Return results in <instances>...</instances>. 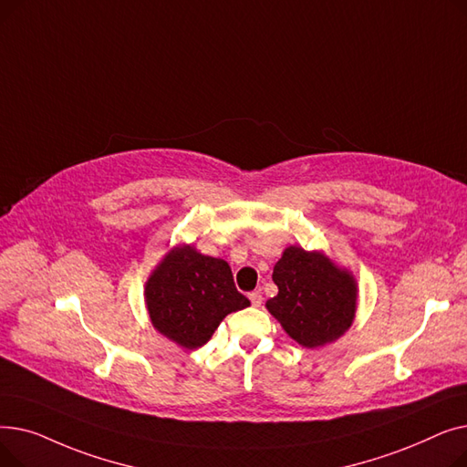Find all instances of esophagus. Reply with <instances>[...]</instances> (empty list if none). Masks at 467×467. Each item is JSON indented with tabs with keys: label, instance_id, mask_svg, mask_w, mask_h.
Listing matches in <instances>:
<instances>
[{
	"label": "esophagus",
	"instance_id": "1",
	"mask_svg": "<svg viewBox=\"0 0 467 467\" xmlns=\"http://www.w3.org/2000/svg\"><path fill=\"white\" fill-rule=\"evenodd\" d=\"M248 297H250V301H252V305H254V306H261V303H263V296H261L259 291H252Z\"/></svg>",
	"mask_w": 467,
	"mask_h": 467
}]
</instances>
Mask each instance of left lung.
<instances>
[{
  "label": "left lung",
  "mask_w": 467,
  "mask_h": 467,
  "mask_svg": "<svg viewBox=\"0 0 467 467\" xmlns=\"http://www.w3.org/2000/svg\"><path fill=\"white\" fill-rule=\"evenodd\" d=\"M273 280L278 296L266 301V308L301 347H324L352 326L358 308L356 278L324 254L285 248Z\"/></svg>",
  "instance_id": "1"
}]
</instances>
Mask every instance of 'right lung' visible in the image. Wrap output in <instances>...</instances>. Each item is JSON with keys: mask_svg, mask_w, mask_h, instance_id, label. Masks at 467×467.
<instances>
[{"mask_svg": "<svg viewBox=\"0 0 467 467\" xmlns=\"http://www.w3.org/2000/svg\"><path fill=\"white\" fill-rule=\"evenodd\" d=\"M145 305L159 333L192 350L206 345L227 314L250 301L236 289L227 261L178 246L147 280Z\"/></svg>", "mask_w": 467, "mask_h": 467, "instance_id": "1", "label": "right lung"}]
</instances>
